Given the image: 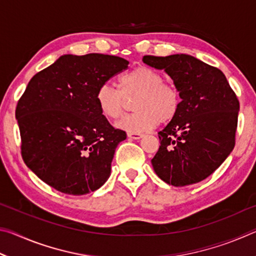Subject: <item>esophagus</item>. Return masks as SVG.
Instances as JSON below:
<instances>
[{
    "mask_svg": "<svg viewBox=\"0 0 256 256\" xmlns=\"http://www.w3.org/2000/svg\"><path fill=\"white\" fill-rule=\"evenodd\" d=\"M128 136L130 138H133V140H138V138H141L144 136H142V134H140V133H131V132H128Z\"/></svg>",
    "mask_w": 256,
    "mask_h": 256,
    "instance_id": "esophagus-1",
    "label": "esophagus"
}]
</instances>
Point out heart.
Here are the masks:
<instances>
[{"instance_id": "1", "label": "heart", "mask_w": 256, "mask_h": 256, "mask_svg": "<svg viewBox=\"0 0 256 256\" xmlns=\"http://www.w3.org/2000/svg\"><path fill=\"white\" fill-rule=\"evenodd\" d=\"M120 90L102 84L96 94L99 110L106 118L123 114L125 99L134 98L133 114L124 116L116 126L131 133H141L175 118L180 107V94L175 84L166 82L162 73L149 66H136L118 80Z\"/></svg>"}]
</instances>
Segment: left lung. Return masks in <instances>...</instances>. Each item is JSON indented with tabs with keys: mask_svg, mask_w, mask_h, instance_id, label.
<instances>
[{
	"mask_svg": "<svg viewBox=\"0 0 256 256\" xmlns=\"http://www.w3.org/2000/svg\"><path fill=\"white\" fill-rule=\"evenodd\" d=\"M164 70L180 94L177 115L158 132L151 159L160 178L172 186L196 184L210 176L235 146L240 102L224 73L190 55L144 56Z\"/></svg>",
	"mask_w": 256,
	"mask_h": 256,
	"instance_id": "8db88e82",
	"label": "left lung"
}]
</instances>
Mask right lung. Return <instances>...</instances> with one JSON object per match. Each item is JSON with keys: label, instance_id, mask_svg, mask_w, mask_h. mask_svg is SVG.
<instances>
[{"label": "right lung", "instance_id": "add662e5", "mask_svg": "<svg viewBox=\"0 0 256 256\" xmlns=\"http://www.w3.org/2000/svg\"><path fill=\"white\" fill-rule=\"evenodd\" d=\"M128 60L92 53L63 55L34 74L16 110L24 164L60 192L84 196L110 175L126 133L99 110V86L126 70Z\"/></svg>", "mask_w": 256, "mask_h": 256}]
</instances>
